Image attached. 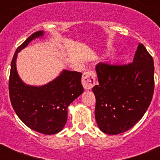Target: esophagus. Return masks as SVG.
Segmentation results:
<instances>
[{"label":"esophagus","mask_w":160,"mask_h":160,"mask_svg":"<svg viewBox=\"0 0 160 160\" xmlns=\"http://www.w3.org/2000/svg\"><path fill=\"white\" fill-rule=\"evenodd\" d=\"M82 85L85 90H90L95 85V73L93 70H89L83 74Z\"/></svg>","instance_id":"1"}]
</instances>
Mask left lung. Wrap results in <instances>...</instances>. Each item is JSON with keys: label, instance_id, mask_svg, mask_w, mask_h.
I'll use <instances>...</instances> for the list:
<instances>
[{"label": "left lung", "instance_id": "1", "mask_svg": "<svg viewBox=\"0 0 160 160\" xmlns=\"http://www.w3.org/2000/svg\"><path fill=\"white\" fill-rule=\"evenodd\" d=\"M99 85L95 95V119L105 134H119L129 130L144 116L154 90V60L139 44L133 62L126 65L99 63Z\"/></svg>", "mask_w": 160, "mask_h": 160}]
</instances>
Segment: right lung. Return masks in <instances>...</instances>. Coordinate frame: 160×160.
I'll use <instances>...</instances> for the list:
<instances>
[{
	"label": "right lung",
	"mask_w": 160,
	"mask_h": 160,
	"mask_svg": "<svg viewBox=\"0 0 160 160\" xmlns=\"http://www.w3.org/2000/svg\"><path fill=\"white\" fill-rule=\"evenodd\" d=\"M43 35L42 31H36L16 49L11 60L9 95L14 110L24 124L41 134H54L66 124L68 106L84 91L82 73L63 70L56 79L42 86L24 84L16 71L17 54Z\"/></svg>",
	"instance_id": "right-lung-1"
}]
</instances>
